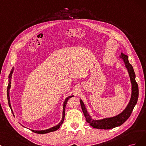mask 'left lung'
<instances>
[{
  "label": "left lung",
  "instance_id": "1",
  "mask_svg": "<svg viewBox=\"0 0 146 146\" xmlns=\"http://www.w3.org/2000/svg\"><path fill=\"white\" fill-rule=\"evenodd\" d=\"M119 58L121 59H123V60L124 61L125 68L127 70L129 74L131 84V94L130 100L129 101V104L125 108V109L121 113H120L119 114L115 116L105 117V118L101 119H94L89 115L84 102L82 101L81 99H80L81 106L84 116H85L86 119V121L91 126H92L93 128L107 130L113 129L115 127H116L120 126L130 117L135 105L137 103L139 90L138 84L136 83L135 80V73L133 68L132 65L129 62V58L127 56L121 53V54L119 56Z\"/></svg>",
  "mask_w": 146,
  "mask_h": 146
}]
</instances>
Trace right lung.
<instances>
[{
	"label": "right lung",
	"instance_id": "1",
	"mask_svg": "<svg viewBox=\"0 0 146 146\" xmlns=\"http://www.w3.org/2000/svg\"><path fill=\"white\" fill-rule=\"evenodd\" d=\"M14 67H13L12 70H11L10 72V74H9V76H8V87H7V98H8V105H9V107H10V109L13 113V114L14 115V113L13 111V110H12V108H11V103H10V88H11V78H12V74L13 73V71H14ZM74 96V95H72V96H68L67 98H66V99H65L64 103H63V110H62V119H61L60 123L56 125L55 126H53L51 128H49L48 129H46V130H32V129H30L32 131H33V132L35 133H39V134H45V133H50V132H51V131H56L58 129H59V127H60V125L62 124L63 122H64V117H65V106H66V104H67V102L68 101V100H69V99L70 98H72ZM15 116V115H14ZM22 125V124H21ZM23 126V125H22Z\"/></svg>",
	"mask_w": 146,
	"mask_h": 146
}]
</instances>
